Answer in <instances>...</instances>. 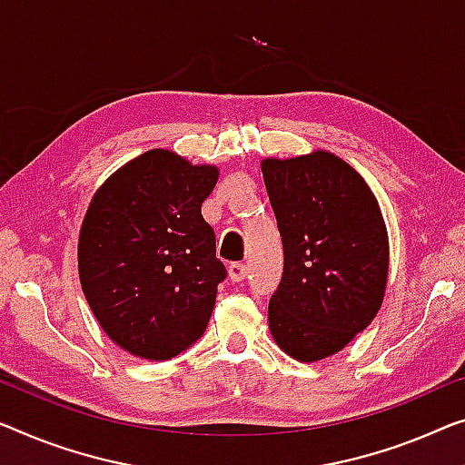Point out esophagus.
I'll return each instance as SVG.
<instances>
[{
    "instance_id": "obj_1",
    "label": "esophagus",
    "mask_w": 465,
    "mask_h": 465,
    "mask_svg": "<svg viewBox=\"0 0 465 465\" xmlns=\"http://www.w3.org/2000/svg\"><path fill=\"white\" fill-rule=\"evenodd\" d=\"M248 273V267L244 262H232L230 265V280L232 282H242Z\"/></svg>"
}]
</instances>
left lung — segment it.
Wrapping results in <instances>:
<instances>
[{
    "label": "left lung",
    "mask_w": 465,
    "mask_h": 465,
    "mask_svg": "<svg viewBox=\"0 0 465 465\" xmlns=\"http://www.w3.org/2000/svg\"><path fill=\"white\" fill-rule=\"evenodd\" d=\"M283 244L269 301L275 344L313 363L371 323L388 283V232L365 179L325 150L261 163Z\"/></svg>",
    "instance_id": "obj_1"
}]
</instances>
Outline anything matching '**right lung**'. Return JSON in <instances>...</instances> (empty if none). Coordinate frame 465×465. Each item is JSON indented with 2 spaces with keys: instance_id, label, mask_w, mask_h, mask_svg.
<instances>
[{
  "instance_id": "1",
  "label": "right lung",
  "mask_w": 465,
  "mask_h": 465,
  "mask_svg": "<svg viewBox=\"0 0 465 465\" xmlns=\"http://www.w3.org/2000/svg\"><path fill=\"white\" fill-rule=\"evenodd\" d=\"M219 179L171 150H148L114 171L87 206L79 280L95 320L131 355L166 361L209 325L225 267L203 217Z\"/></svg>"
}]
</instances>
